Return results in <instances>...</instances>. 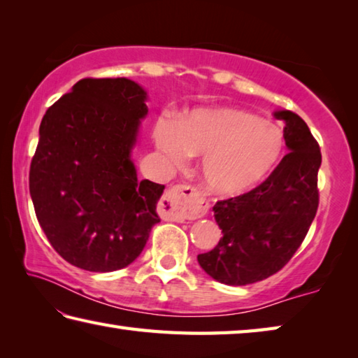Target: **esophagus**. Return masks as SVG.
<instances>
[{
    "instance_id": "1",
    "label": "esophagus",
    "mask_w": 358,
    "mask_h": 358,
    "mask_svg": "<svg viewBox=\"0 0 358 358\" xmlns=\"http://www.w3.org/2000/svg\"><path fill=\"white\" fill-rule=\"evenodd\" d=\"M195 187L174 185L163 198V217L169 222H185L204 215L206 208Z\"/></svg>"
}]
</instances>
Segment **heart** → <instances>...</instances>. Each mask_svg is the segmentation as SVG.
Instances as JSON below:
<instances>
[{"mask_svg":"<svg viewBox=\"0 0 358 358\" xmlns=\"http://www.w3.org/2000/svg\"><path fill=\"white\" fill-rule=\"evenodd\" d=\"M154 141L169 165L201 157V182L217 195H236L264 180L277 166L285 138L277 125L236 108H199L182 122L160 121Z\"/></svg>","mask_w":358,"mask_h":358,"instance_id":"heart-1","label":"heart"}]
</instances>
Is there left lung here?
<instances>
[{
    "label": "left lung",
    "instance_id": "8db88e82",
    "mask_svg": "<svg viewBox=\"0 0 358 358\" xmlns=\"http://www.w3.org/2000/svg\"><path fill=\"white\" fill-rule=\"evenodd\" d=\"M273 116L285 122L289 152L256 189L212 208L223 237L214 250L198 255V262L223 285L245 286L277 273L315 220L321 149L296 113L280 110Z\"/></svg>",
    "mask_w": 358,
    "mask_h": 358
}]
</instances>
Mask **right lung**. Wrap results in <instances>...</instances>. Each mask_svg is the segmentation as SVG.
Here are the masks:
<instances>
[{"label":"right lung","mask_w":358,"mask_h":358,"mask_svg":"<svg viewBox=\"0 0 358 358\" xmlns=\"http://www.w3.org/2000/svg\"><path fill=\"white\" fill-rule=\"evenodd\" d=\"M148 92L129 78H83L42 117L29 193L52 247L72 266L113 272L149 239L165 185L131 160Z\"/></svg>","instance_id":"obj_1"}]
</instances>
